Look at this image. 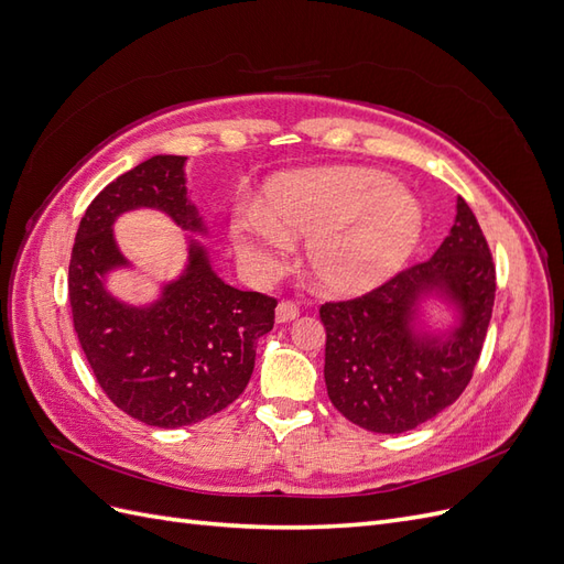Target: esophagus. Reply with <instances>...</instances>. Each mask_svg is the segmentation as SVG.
<instances>
[{
  "label": "esophagus",
  "mask_w": 564,
  "mask_h": 564,
  "mask_svg": "<svg viewBox=\"0 0 564 564\" xmlns=\"http://www.w3.org/2000/svg\"><path fill=\"white\" fill-rule=\"evenodd\" d=\"M296 317H299V305H296L294 301H282V303L278 305L275 319H278L280 324H284V322H292V319H296Z\"/></svg>",
  "instance_id": "34e87169"
}]
</instances>
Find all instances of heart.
Listing matches in <instances>:
<instances>
[{"label": "heart", "instance_id": "obj_1", "mask_svg": "<svg viewBox=\"0 0 564 564\" xmlns=\"http://www.w3.org/2000/svg\"><path fill=\"white\" fill-rule=\"evenodd\" d=\"M259 199L237 204L230 242L261 272L278 270L294 240L305 242V265L315 284L352 296L383 284L412 259L423 235L419 199L371 169L327 166L286 176Z\"/></svg>", "mask_w": 564, "mask_h": 564}]
</instances>
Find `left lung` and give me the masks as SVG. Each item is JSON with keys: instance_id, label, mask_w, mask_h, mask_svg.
Listing matches in <instances>:
<instances>
[{"instance_id": "8db88e82", "label": "left lung", "mask_w": 564, "mask_h": 564, "mask_svg": "<svg viewBox=\"0 0 564 564\" xmlns=\"http://www.w3.org/2000/svg\"><path fill=\"white\" fill-rule=\"evenodd\" d=\"M497 270L464 197L433 259L398 272L369 294L324 303V383L332 404L371 433L398 435L437 416L473 379L489 329ZM452 302V333L415 329L420 301Z\"/></svg>"}]
</instances>
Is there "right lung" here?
Here are the masks:
<instances>
[{
	"label": "right lung",
	"mask_w": 564,
	"mask_h": 564,
	"mask_svg": "<svg viewBox=\"0 0 564 564\" xmlns=\"http://www.w3.org/2000/svg\"><path fill=\"white\" fill-rule=\"evenodd\" d=\"M183 166L181 155H155L106 185L82 216L67 270L75 332L98 386L124 414L158 429L197 423L242 395L278 305L220 280L197 240L158 301L129 305L108 292V272L129 265L112 235L117 216L160 209L183 230L207 232Z\"/></svg>",
	"instance_id": "right-lung-1"
}]
</instances>
